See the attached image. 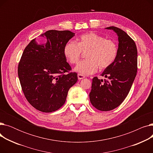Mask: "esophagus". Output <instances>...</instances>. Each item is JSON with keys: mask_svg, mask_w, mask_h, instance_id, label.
<instances>
[{"mask_svg": "<svg viewBox=\"0 0 153 153\" xmlns=\"http://www.w3.org/2000/svg\"><path fill=\"white\" fill-rule=\"evenodd\" d=\"M77 77H78V79H79V80H81V79H84L85 77H84L83 75L81 74H77Z\"/></svg>", "mask_w": 153, "mask_h": 153, "instance_id": "34e87169", "label": "esophagus"}]
</instances>
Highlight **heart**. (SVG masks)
Listing matches in <instances>:
<instances>
[{
    "label": "heart",
    "mask_w": 153,
    "mask_h": 153,
    "mask_svg": "<svg viewBox=\"0 0 153 153\" xmlns=\"http://www.w3.org/2000/svg\"><path fill=\"white\" fill-rule=\"evenodd\" d=\"M86 53L87 59L79 62L74 70L82 75H90L100 69H105L110 66L115 61L118 47L111 39L95 33L82 35L77 43L68 42L64 47V54L71 64L77 63L82 54Z\"/></svg>",
    "instance_id": "obj_1"
}]
</instances>
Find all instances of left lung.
<instances>
[{
	"instance_id": "8db88e82",
	"label": "left lung",
	"mask_w": 153,
	"mask_h": 153,
	"mask_svg": "<svg viewBox=\"0 0 153 153\" xmlns=\"http://www.w3.org/2000/svg\"><path fill=\"white\" fill-rule=\"evenodd\" d=\"M117 33L118 53L115 61L101 74L107 79H92L89 94L92 105L100 111L111 110L121 104L129 93L137 72V48L126 32L115 27L105 28Z\"/></svg>"
}]
</instances>
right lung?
Listing matches in <instances>:
<instances>
[{"label": "right lung", "mask_w": 153, "mask_h": 153, "mask_svg": "<svg viewBox=\"0 0 153 153\" xmlns=\"http://www.w3.org/2000/svg\"><path fill=\"white\" fill-rule=\"evenodd\" d=\"M45 43L32 39L23 51L18 66L22 89L28 102L46 113L54 111L66 102L68 91L77 81L64 54V47L75 33L69 30H48Z\"/></svg>", "instance_id": "obj_1"}]
</instances>
